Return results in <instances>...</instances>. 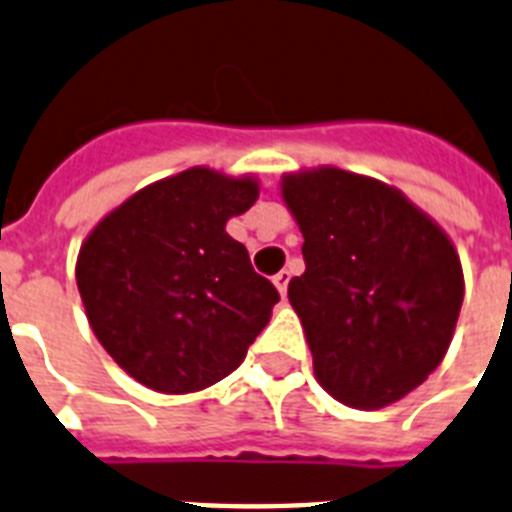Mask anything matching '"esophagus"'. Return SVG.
Segmentation results:
<instances>
[{"label": "esophagus", "instance_id": "esophagus-1", "mask_svg": "<svg viewBox=\"0 0 512 512\" xmlns=\"http://www.w3.org/2000/svg\"><path fill=\"white\" fill-rule=\"evenodd\" d=\"M272 282H274V287L280 290L282 298H285V295H287V282H290V272H285V269H282L280 274H274Z\"/></svg>", "mask_w": 512, "mask_h": 512}]
</instances>
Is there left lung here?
<instances>
[{"instance_id": "left-lung-1", "label": "left lung", "mask_w": 512, "mask_h": 512, "mask_svg": "<svg viewBox=\"0 0 512 512\" xmlns=\"http://www.w3.org/2000/svg\"><path fill=\"white\" fill-rule=\"evenodd\" d=\"M306 272L287 298L306 329L314 374L350 408H382L445 358L463 303L447 235L398 190L342 170L285 177Z\"/></svg>"}]
</instances>
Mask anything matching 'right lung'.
Listing matches in <instances>:
<instances>
[{"instance_id": "obj_1", "label": "right lung", "mask_w": 512, "mask_h": 512, "mask_svg": "<svg viewBox=\"0 0 512 512\" xmlns=\"http://www.w3.org/2000/svg\"><path fill=\"white\" fill-rule=\"evenodd\" d=\"M251 177L196 167L138 190L80 248L78 290L109 356L167 395L204 390L246 358L280 293L225 232Z\"/></svg>"}]
</instances>
